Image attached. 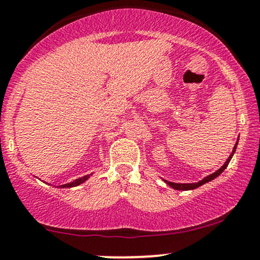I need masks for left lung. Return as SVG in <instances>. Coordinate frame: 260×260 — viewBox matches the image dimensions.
<instances>
[{
  "mask_svg": "<svg viewBox=\"0 0 260 260\" xmlns=\"http://www.w3.org/2000/svg\"><path fill=\"white\" fill-rule=\"evenodd\" d=\"M236 146H237V143L235 144V146H234V150H233V152H231V154H230L229 158H228L226 162H225V164H224L223 166H221V167L219 168V170L215 171L214 173H212V174H211V176H207L206 178H203V179H202V180H200L199 183H191V184H178V183H172V181H167V180H165V181H166V183L168 184V185L172 186V187H173V189H176V190H192V189H196V187L201 186V185H203V184H206V183H208V181L213 180L214 178H217L218 176H220V174L223 173V171L225 170V168L228 167V165H229V162H230V160H231V157H233L234 154H235Z\"/></svg>",
  "mask_w": 260,
  "mask_h": 260,
  "instance_id": "8db88e82",
  "label": "left lung"
}]
</instances>
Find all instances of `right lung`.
<instances>
[{
    "label": "right lung",
    "instance_id": "right-lung-1",
    "mask_svg": "<svg viewBox=\"0 0 260 260\" xmlns=\"http://www.w3.org/2000/svg\"><path fill=\"white\" fill-rule=\"evenodd\" d=\"M88 178H89V176H84V177H82V178H79V179L71 181V183L64 184V185H61L60 187H73V186H77V185H80V184H82L83 181H86L87 179H88Z\"/></svg>",
    "mask_w": 260,
    "mask_h": 260
}]
</instances>
